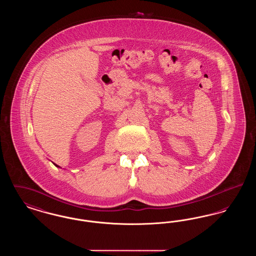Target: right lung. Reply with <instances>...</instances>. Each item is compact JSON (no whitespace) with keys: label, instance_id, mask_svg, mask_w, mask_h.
I'll list each match as a JSON object with an SVG mask.
<instances>
[{"label":"right lung","instance_id":"right-lung-1","mask_svg":"<svg viewBox=\"0 0 256 256\" xmlns=\"http://www.w3.org/2000/svg\"><path fill=\"white\" fill-rule=\"evenodd\" d=\"M56 167H58V165H56Z\"/></svg>","mask_w":256,"mask_h":256}]
</instances>
